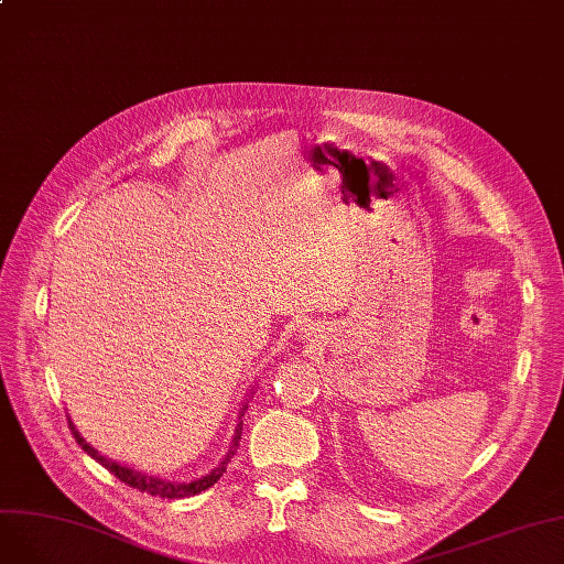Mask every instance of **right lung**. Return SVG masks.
Returning <instances> with one entry per match:
<instances>
[{"instance_id": "add662e5", "label": "right lung", "mask_w": 564, "mask_h": 564, "mask_svg": "<svg viewBox=\"0 0 564 564\" xmlns=\"http://www.w3.org/2000/svg\"><path fill=\"white\" fill-rule=\"evenodd\" d=\"M68 425H70V430H73V434H75V441L82 446V451L91 455L96 462H100L109 473H113V478L126 482V485L132 487V489L145 491V494H151V496H160V498H189V496H196V494H200V491H205V489H210V487L224 476V473H226V466H228V462L232 459V455H235V451H237V441H240V436H242V427H237L235 438H232V448L228 451L226 459H224L213 473H207V476H203V478H198V480H192V482H166V480H162V478L143 476V473H139V470H132V468H128V466H121V464H116V462L102 457L96 448L88 446V443L77 434V430H75V425H73L70 421H68Z\"/></svg>"}]
</instances>
